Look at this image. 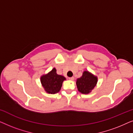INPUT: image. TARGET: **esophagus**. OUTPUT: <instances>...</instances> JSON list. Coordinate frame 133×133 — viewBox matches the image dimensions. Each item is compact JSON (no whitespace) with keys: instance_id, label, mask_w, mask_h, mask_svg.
<instances>
[{"instance_id":"esophagus-1","label":"esophagus","mask_w":133,"mask_h":133,"mask_svg":"<svg viewBox=\"0 0 133 133\" xmlns=\"http://www.w3.org/2000/svg\"><path fill=\"white\" fill-rule=\"evenodd\" d=\"M74 79V77H71L69 78V80H70V81H73Z\"/></svg>"}]
</instances>
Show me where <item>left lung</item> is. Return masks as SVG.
<instances>
[{
    "label": "left lung",
    "mask_w": 133,
    "mask_h": 133,
    "mask_svg": "<svg viewBox=\"0 0 133 133\" xmlns=\"http://www.w3.org/2000/svg\"><path fill=\"white\" fill-rule=\"evenodd\" d=\"M98 81L97 76H94L88 71H84L82 76L76 81L77 90L82 94H88L96 86Z\"/></svg>",
    "instance_id": "1"
}]
</instances>
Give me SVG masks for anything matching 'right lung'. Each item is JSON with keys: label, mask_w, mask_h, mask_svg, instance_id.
<instances>
[{"label": "right lung", "mask_w": 133, "mask_h": 133, "mask_svg": "<svg viewBox=\"0 0 133 133\" xmlns=\"http://www.w3.org/2000/svg\"><path fill=\"white\" fill-rule=\"evenodd\" d=\"M66 80L64 76L59 75L56 72V69L51 71L41 77V82L45 91L48 94H56L60 91L63 82Z\"/></svg>", "instance_id": "1"}]
</instances>
